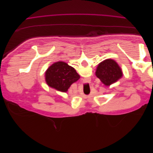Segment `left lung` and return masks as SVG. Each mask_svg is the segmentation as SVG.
<instances>
[{
    "instance_id": "obj_1",
    "label": "left lung",
    "mask_w": 153,
    "mask_h": 153,
    "mask_svg": "<svg viewBox=\"0 0 153 153\" xmlns=\"http://www.w3.org/2000/svg\"><path fill=\"white\" fill-rule=\"evenodd\" d=\"M96 75L103 84L109 86L116 82L123 76L118 64L112 59H106L100 62L96 71Z\"/></svg>"
}]
</instances>
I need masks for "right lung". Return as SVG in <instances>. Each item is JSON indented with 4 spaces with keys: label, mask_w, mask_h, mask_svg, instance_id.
Here are the masks:
<instances>
[{
    "label": "right lung",
    "mask_w": 153,
    "mask_h": 153,
    "mask_svg": "<svg viewBox=\"0 0 153 153\" xmlns=\"http://www.w3.org/2000/svg\"><path fill=\"white\" fill-rule=\"evenodd\" d=\"M79 78L80 75L75 69L62 61L53 63L45 73L47 84L61 92H66L73 83Z\"/></svg>",
    "instance_id": "add662e5"
}]
</instances>
